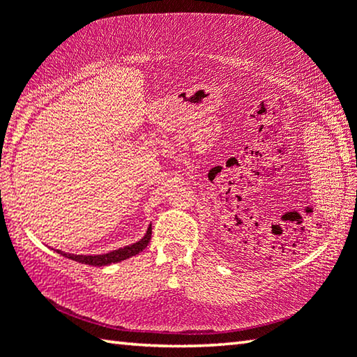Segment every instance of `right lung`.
Returning a JSON list of instances; mask_svg holds the SVG:
<instances>
[{"instance_id":"1","label":"right lung","mask_w":357,"mask_h":357,"mask_svg":"<svg viewBox=\"0 0 357 357\" xmlns=\"http://www.w3.org/2000/svg\"><path fill=\"white\" fill-rule=\"evenodd\" d=\"M151 233H153V228H151V225H149L146 234H144V236L140 241H137V243L130 244V245L121 247V249H118V250H112V252H108V253H102V255H75V253H68V252H61V250H56V252L61 253L63 257L69 258V259H74V261L82 263V264L107 266V264L119 263V261H123V259H128L130 257H135L140 252H143L144 249H146V245L149 244Z\"/></svg>"}]
</instances>
